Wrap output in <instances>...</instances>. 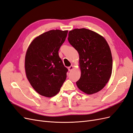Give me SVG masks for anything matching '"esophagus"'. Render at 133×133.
I'll list each match as a JSON object with an SVG mask.
<instances>
[{
  "label": "esophagus",
  "mask_w": 133,
  "mask_h": 133,
  "mask_svg": "<svg viewBox=\"0 0 133 133\" xmlns=\"http://www.w3.org/2000/svg\"><path fill=\"white\" fill-rule=\"evenodd\" d=\"M73 69H74V66L73 65H70V66L68 67V70H69V71H72V70H73Z\"/></svg>",
  "instance_id": "1"
}]
</instances>
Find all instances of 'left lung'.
I'll return each mask as SVG.
<instances>
[{"mask_svg": "<svg viewBox=\"0 0 133 133\" xmlns=\"http://www.w3.org/2000/svg\"><path fill=\"white\" fill-rule=\"evenodd\" d=\"M68 40L79 54L81 76L76 85L87 94L101 90L109 80L112 68L111 51L106 40L85 28L70 31Z\"/></svg>", "mask_w": 133, "mask_h": 133, "instance_id": "obj_1", "label": "left lung"}]
</instances>
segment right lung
I'll return each instance as SVG.
<instances>
[{
	"instance_id": "right-lung-1",
	"label": "right lung",
	"mask_w": 133,
	"mask_h": 133,
	"mask_svg": "<svg viewBox=\"0 0 133 133\" xmlns=\"http://www.w3.org/2000/svg\"><path fill=\"white\" fill-rule=\"evenodd\" d=\"M68 30H51L32 42L25 59L26 77L38 93L46 97L57 94L66 78L68 70L59 56Z\"/></svg>"
}]
</instances>
